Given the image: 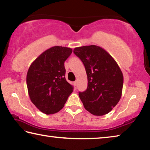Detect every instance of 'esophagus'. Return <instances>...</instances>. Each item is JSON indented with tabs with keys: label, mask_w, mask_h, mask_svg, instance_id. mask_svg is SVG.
Wrapping results in <instances>:
<instances>
[{
	"label": "esophagus",
	"mask_w": 150,
	"mask_h": 150,
	"mask_svg": "<svg viewBox=\"0 0 150 150\" xmlns=\"http://www.w3.org/2000/svg\"><path fill=\"white\" fill-rule=\"evenodd\" d=\"M73 83H74V85L75 86V87H77V84H78V82H77V81H75V82Z\"/></svg>",
	"instance_id": "obj_1"
}]
</instances>
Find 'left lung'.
I'll return each mask as SVG.
<instances>
[{"label": "left lung", "mask_w": 150, "mask_h": 150, "mask_svg": "<svg viewBox=\"0 0 150 150\" xmlns=\"http://www.w3.org/2000/svg\"><path fill=\"white\" fill-rule=\"evenodd\" d=\"M74 54L82 61L87 75V90L79 93L85 108L95 116L106 115L120 100L122 72L114 58L95 45L75 47Z\"/></svg>", "instance_id": "obj_1"}]
</instances>
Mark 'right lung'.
<instances>
[{"mask_svg": "<svg viewBox=\"0 0 150 150\" xmlns=\"http://www.w3.org/2000/svg\"><path fill=\"white\" fill-rule=\"evenodd\" d=\"M71 48L54 46L40 54L30 65L26 76L32 103L45 115L62 110L73 88L65 79V61Z\"/></svg>", "mask_w": 150, "mask_h": 150, "instance_id": "obj_1", "label": "right lung"}]
</instances>
